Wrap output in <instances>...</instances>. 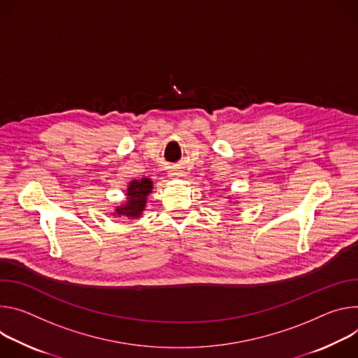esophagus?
I'll return each mask as SVG.
<instances>
[{
	"mask_svg": "<svg viewBox=\"0 0 358 358\" xmlns=\"http://www.w3.org/2000/svg\"><path fill=\"white\" fill-rule=\"evenodd\" d=\"M169 176L171 178H186V172H183V171H172L169 173Z\"/></svg>",
	"mask_w": 358,
	"mask_h": 358,
	"instance_id": "34e87169",
	"label": "esophagus"
}]
</instances>
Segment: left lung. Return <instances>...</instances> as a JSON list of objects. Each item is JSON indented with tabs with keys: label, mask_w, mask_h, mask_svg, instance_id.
<instances>
[{
	"label": "left lung",
	"mask_w": 358,
	"mask_h": 358,
	"mask_svg": "<svg viewBox=\"0 0 358 358\" xmlns=\"http://www.w3.org/2000/svg\"><path fill=\"white\" fill-rule=\"evenodd\" d=\"M229 197H230V196H229Z\"/></svg>",
	"instance_id": "1"
}]
</instances>
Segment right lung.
<instances>
[{"label": "right lung", "instance_id": "right-lung-1", "mask_svg": "<svg viewBox=\"0 0 358 358\" xmlns=\"http://www.w3.org/2000/svg\"><path fill=\"white\" fill-rule=\"evenodd\" d=\"M153 190V182L149 178L134 179L128 183L127 199L116 206L113 216H124L128 219H138L146 208L148 196Z\"/></svg>", "mask_w": 358, "mask_h": 358}]
</instances>
